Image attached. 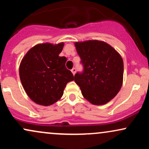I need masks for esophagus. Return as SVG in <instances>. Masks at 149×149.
Instances as JSON below:
<instances>
[{
    "mask_svg": "<svg viewBox=\"0 0 149 149\" xmlns=\"http://www.w3.org/2000/svg\"><path fill=\"white\" fill-rule=\"evenodd\" d=\"M71 72H72V73L73 75H75V73H76V68H73L72 69H71Z\"/></svg>",
    "mask_w": 149,
    "mask_h": 149,
    "instance_id": "34e87169",
    "label": "esophagus"
}]
</instances>
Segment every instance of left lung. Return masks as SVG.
Instances as JSON below:
<instances>
[{"label": "left lung", "mask_w": 149, "mask_h": 149, "mask_svg": "<svg viewBox=\"0 0 149 149\" xmlns=\"http://www.w3.org/2000/svg\"><path fill=\"white\" fill-rule=\"evenodd\" d=\"M83 66L74 76L83 96L95 105H103L116 96L123 80V61L107 42L87 40L75 42Z\"/></svg>", "instance_id": "1"}]
</instances>
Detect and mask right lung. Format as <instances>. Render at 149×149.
Segmentation results:
<instances>
[{"mask_svg": "<svg viewBox=\"0 0 149 149\" xmlns=\"http://www.w3.org/2000/svg\"><path fill=\"white\" fill-rule=\"evenodd\" d=\"M64 42L38 44L31 48L20 63L19 77L27 95L35 103L49 106L60 100L66 84L74 79L66 68L67 59L59 57Z\"/></svg>", "mask_w": 149, "mask_h": 149, "instance_id": "add662e5", "label": "right lung"}]
</instances>
